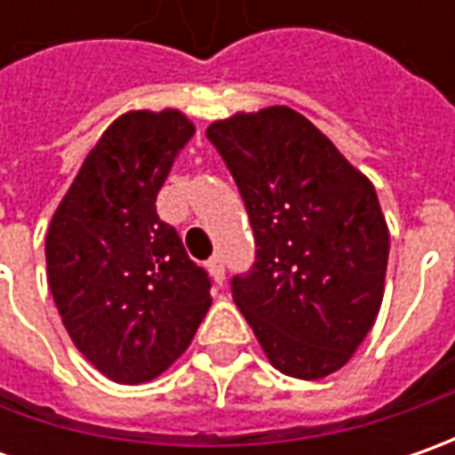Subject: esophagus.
<instances>
[{
    "mask_svg": "<svg viewBox=\"0 0 455 455\" xmlns=\"http://www.w3.org/2000/svg\"><path fill=\"white\" fill-rule=\"evenodd\" d=\"M207 271H210L215 283H222V281H225V263H222L220 255H212V258L207 260Z\"/></svg>",
    "mask_w": 455,
    "mask_h": 455,
    "instance_id": "obj_1",
    "label": "esophagus"
}]
</instances>
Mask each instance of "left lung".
I'll use <instances>...</instances> for the list:
<instances>
[{
	"label": "left lung",
	"mask_w": 455,
	"mask_h": 455,
	"mask_svg": "<svg viewBox=\"0 0 455 455\" xmlns=\"http://www.w3.org/2000/svg\"><path fill=\"white\" fill-rule=\"evenodd\" d=\"M207 139L245 202L255 237L233 299L275 370L322 379L372 329L390 233L372 182L289 106L215 121Z\"/></svg>",
	"instance_id": "obj_1"
}]
</instances>
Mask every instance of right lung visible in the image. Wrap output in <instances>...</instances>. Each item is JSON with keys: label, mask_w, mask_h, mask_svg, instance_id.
Masks as SVG:
<instances>
[{"label": "right lung", "mask_w": 455, "mask_h": 455, "mask_svg": "<svg viewBox=\"0 0 455 455\" xmlns=\"http://www.w3.org/2000/svg\"><path fill=\"white\" fill-rule=\"evenodd\" d=\"M192 133L189 118L172 108L116 118L47 230V283L62 323L114 382L162 375L212 304L207 271L156 215V195Z\"/></svg>", "instance_id": "obj_1"}]
</instances>
